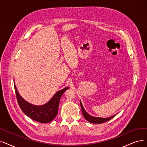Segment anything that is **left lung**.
<instances>
[{
	"instance_id": "1",
	"label": "left lung",
	"mask_w": 147,
	"mask_h": 147,
	"mask_svg": "<svg viewBox=\"0 0 147 147\" xmlns=\"http://www.w3.org/2000/svg\"><path fill=\"white\" fill-rule=\"evenodd\" d=\"M80 105H81V107L82 113H83V115L84 117V118L87 121H89L91 123H93V124H102V123L105 122L110 120L111 119H112L116 116V115H113L108 118H96V117H93V116H90V115H89L86 112V110L83 108V105H82V103L81 102H80Z\"/></svg>"
}]
</instances>
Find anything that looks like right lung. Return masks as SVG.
<instances>
[{
	"mask_svg": "<svg viewBox=\"0 0 147 147\" xmlns=\"http://www.w3.org/2000/svg\"><path fill=\"white\" fill-rule=\"evenodd\" d=\"M68 89L69 87H65L57 92L48 103L41 106H37L24 100L17 92L14 84L17 100L23 112L32 119L42 123H48L55 118L58 113L61 96Z\"/></svg>",
	"mask_w": 147,
	"mask_h": 147,
	"instance_id": "add662e5",
	"label": "right lung"
}]
</instances>
